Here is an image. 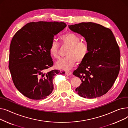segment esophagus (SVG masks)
<instances>
[{"label": "esophagus", "instance_id": "obj_1", "mask_svg": "<svg viewBox=\"0 0 128 128\" xmlns=\"http://www.w3.org/2000/svg\"><path fill=\"white\" fill-rule=\"evenodd\" d=\"M72 72H70V71H66L65 72V74L66 75H68V76H70V75H72Z\"/></svg>", "mask_w": 128, "mask_h": 128}]
</instances>
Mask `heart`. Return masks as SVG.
<instances>
[{
  "label": "heart",
  "instance_id": "heart-1",
  "mask_svg": "<svg viewBox=\"0 0 128 128\" xmlns=\"http://www.w3.org/2000/svg\"><path fill=\"white\" fill-rule=\"evenodd\" d=\"M60 40L69 46L66 53V57L59 60L56 63V68L63 70H70L76 62H82L88 54L89 46L86 42L80 41V38L74 34L66 33L60 37ZM50 55L54 58H59V46L57 42L53 41L49 48Z\"/></svg>",
  "mask_w": 128,
  "mask_h": 128
}]
</instances>
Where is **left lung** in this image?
Segmentation results:
<instances>
[{"label": "left lung", "mask_w": 128, "mask_h": 128, "mask_svg": "<svg viewBox=\"0 0 128 128\" xmlns=\"http://www.w3.org/2000/svg\"><path fill=\"white\" fill-rule=\"evenodd\" d=\"M68 28L83 36L89 46L88 54L73 72L82 82L75 90L84 98L101 96L112 88L120 70V53L115 36L110 29L92 22Z\"/></svg>", "instance_id": "obj_1"}]
</instances>
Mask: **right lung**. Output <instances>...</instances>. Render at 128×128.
I'll list each match as a JSON object with an SVG mask.
<instances>
[{
	"label": "right lung",
	"instance_id": "add662e5",
	"mask_svg": "<svg viewBox=\"0 0 128 128\" xmlns=\"http://www.w3.org/2000/svg\"><path fill=\"white\" fill-rule=\"evenodd\" d=\"M64 22H30L18 30L10 46L9 68L16 88L32 100L46 98L53 90V80L65 72L52 70L49 48L54 36L66 28Z\"/></svg>",
	"mask_w": 128,
	"mask_h": 128
}]
</instances>
